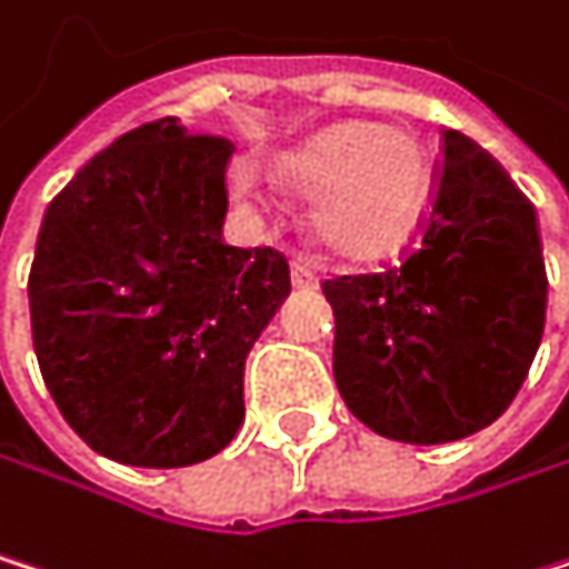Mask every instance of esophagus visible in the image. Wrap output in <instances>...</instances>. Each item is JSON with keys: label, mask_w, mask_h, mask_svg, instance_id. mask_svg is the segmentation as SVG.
I'll return each mask as SVG.
<instances>
[{"label": "esophagus", "mask_w": 569, "mask_h": 569, "mask_svg": "<svg viewBox=\"0 0 569 569\" xmlns=\"http://www.w3.org/2000/svg\"><path fill=\"white\" fill-rule=\"evenodd\" d=\"M290 279H293L297 290H317V272L307 262H300V259L290 262Z\"/></svg>", "instance_id": "esophagus-1"}]
</instances>
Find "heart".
<instances>
[{
	"label": "heart",
	"instance_id": "heart-1",
	"mask_svg": "<svg viewBox=\"0 0 569 569\" xmlns=\"http://www.w3.org/2000/svg\"><path fill=\"white\" fill-rule=\"evenodd\" d=\"M279 181L310 194V229L327 252L371 259L415 229L428 194V158L405 128L337 124L282 158Z\"/></svg>",
	"mask_w": 569,
	"mask_h": 569
}]
</instances>
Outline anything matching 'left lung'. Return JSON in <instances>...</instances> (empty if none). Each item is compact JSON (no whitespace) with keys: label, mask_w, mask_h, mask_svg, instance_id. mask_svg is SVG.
I'll list each match as a JSON object with an SVG mask.
<instances>
[{"label":"left lung","mask_w":569,"mask_h":569,"mask_svg":"<svg viewBox=\"0 0 569 569\" xmlns=\"http://www.w3.org/2000/svg\"><path fill=\"white\" fill-rule=\"evenodd\" d=\"M333 378L371 431L438 445L492 425L547 323L533 201L459 131H441L431 201L401 262L323 279Z\"/></svg>","instance_id":"obj_1"}]
</instances>
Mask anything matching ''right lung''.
Segmentation results:
<instances>
[{
  "label": "right lung",
  "instance_id": "add662e5",
  "mask_svg": "<svg viewBox=\"0 0 569 569\" xmlns=\"http://www.w3.org/2000/svg\"><path fill=\"white\" fill-rule=\"evenodd\" d=\"M229 158V138L151 120L97 151L39 226V371L67 425L113 462L194 466L242 425L246 357L290 266L222 242Z\"/></svg>",
  "mask_w": 569,
  "mask_h": 569
}]
</instances>
